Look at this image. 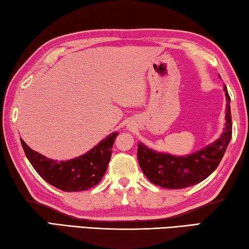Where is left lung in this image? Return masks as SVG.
I'll use <instances>...</instances> for the list:
<instances>
[{"label":"left lung","instance_id":"left-lung-1","mask_svg":"<svg viewBox=\"0 0 249 249\" xmlns=\"http://www.w3.org/2000/svg\"><path fill=\"white\" fill-rule=\"evenodd\" d=\"M224 91L226 96L225 128L213 143L189 156L177 157L154 151L139 142L138 161L150 182L164 189H184L205 180L216 170L231 139V98L226 86Z\"/></svg>","mask_w":249,"mask_h":249}]
</instances>
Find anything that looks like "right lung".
Returning <instances> with one entry per match:
<instances>
[{"label":"right lung","mask_w":249,"mask_h":249,"mask_svg":"<svg viewBox=\"0 0 249 249\" xmlns=\"http://www.w3.org/2000/svg\"><path fill=\"white\" fill-rule=\"evenodd\" d=\"M118 132H112L87 153L68 161H56L32 150L21 139L25 156L40 177L65 192H79L97 185L106 173Z\"/></svg>","instance_id":"1"}]
</instances>
